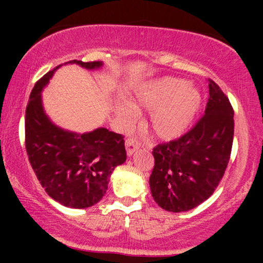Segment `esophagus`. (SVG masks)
Masks as SVG:
<instances>
[{
    "label": "esophagus",
    "instance_id": "1",
    "mask_svg": "<svg viewBox=\"0 0 263 263\" xmlns=\"http://www.w3.org/2000/svg\"><path fill=\"white\" fill-rule=\"evenodd\" d=\"M126 152H127V156L131 157L134 153L140 148V146L137 144V142L135 140H132V138H128V140H126Z\"/></svg>",
    "mask_w": 263,
    "mask_h": 263
}]
</instances>
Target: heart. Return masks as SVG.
I'll use <instances>...</instances> for the list:
<instances>
[{"mask_svg": "<svg viewBox=\"0 0 263 263\" xmlns=\"http://www.w3.org/2000/svg\"><path fill=\"white\" fill-rule=\"evenodd\" d=\"M134 104L138 110L151 112L147 120L151 134L161 141H173L182 137L197 119L203 95L186 80L165 77L138 87ZM117 112L123 121L132 119V108L127 104L120 105Z\"/></svg>", "mask_w": 263, "mask_h": 263, "instance_id": "obj_1", "label": "heart"}]
</instances>
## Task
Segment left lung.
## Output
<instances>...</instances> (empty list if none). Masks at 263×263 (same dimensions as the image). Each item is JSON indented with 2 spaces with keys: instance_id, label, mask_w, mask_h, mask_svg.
Instances as JSON below:
<instances>
[{
  "instance_id": "left-lung-1",
  "label": "left lung",
  "mask_w": 263,
  "mask_h": 263,
  "mask_svg": "<svg viewBox=\"0 0 263 263\" xmlns=\"http://www.w3.org/2000/svg\"><path fill=\"white\" fill-rule=\"evenodd\" d=\"M209 83L205 115L195 127L176 141L153 149L155 168L149 188L162 209H194L213 194L224 176L234 138V110L221 89Z\"/></svg>"
}]
</instances>
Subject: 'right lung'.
I'll return each mask as SVG.
<instances>
[{"label": "right lung", "mask_w": 263, "mask_h": 263, "mask_svg": "<svg viewBox=\"0 0 263 263\" xmlns=\"http://www.w3.org/2000/svg\"><path fill=\"white\" fill-rule=\"evenodd\" d=\"M66 64L98 70L104 63L70 60ZM62 65L41 78L29 95L25 121L26 149L47 194L66 208L85 209L101 200L114 170L125 163V141L121 135L105 127L79 134L59 127L50 120L44 110L42 92Z\"/></svg>", "instance_id": "add662e5"}]
</instances>
